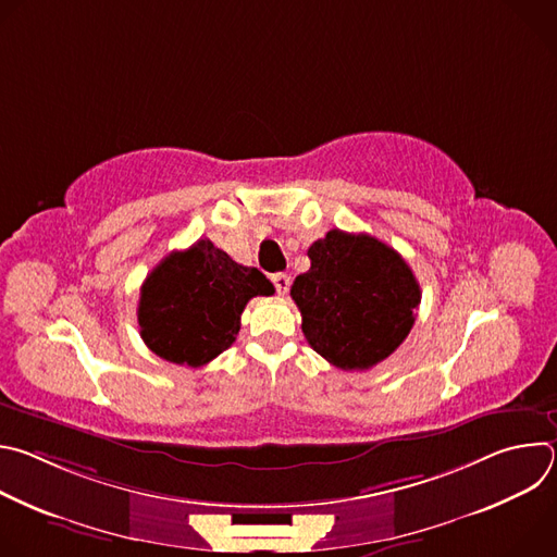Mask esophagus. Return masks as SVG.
<instances>
[{
    "instance_id": "obj_1",
    "label": "esophagus",
    "mask_w": 557,
    "mask_h": 557,
    "mask_svg": "<svg viewBox=\"0 0 557 557\" xmlns=\"http://www.w3.org/2000/svg\"><path fill=\"white\" fill-rule=\"evenodd\" d=\"M273 286L277 290V295H286L290 288V277L286 273H275L273 275Z\"/></svg>"
}]
</instances>
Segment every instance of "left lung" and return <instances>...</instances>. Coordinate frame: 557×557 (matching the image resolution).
Here are the masks:
<instances>
[{
  "label": "left lung",
  "mask_w": 557,
  "mask_h": 557,
  "mask_svg": "<svg viewBox=\"0 0 557 557\" xmlns=\"http://www.w3.org/2000/svg\"><path fill=\"white\" fill-rule=\"evenodd\" d=\"M290 297L314 352L342 370H368L410 335L421 304L408 262L368 233L333 228L308 249Z\"/></svg>",
  "instance_id": "1"
}]
</instances>
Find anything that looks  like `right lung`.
<instances>
[{
  "label": "right lung",
  "mask_w": 557,
  "mask_h": 557,
  "mask_svg": "<svg viewBox=\"0 0 557 557\" xmlns=\"http://www.w3.org/2000/svg\"><path fill=\"white\" fill-rule=\"evenodd\" d=\"M264 273L233 262L211 240L170 253L140 286V337L161 359L200 368L240 333L251 297L273 295Z\"/></svg>",
  "instance_id": "1"
}]
</instances>
